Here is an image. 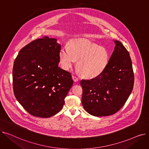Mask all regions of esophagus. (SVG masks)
<instances>
[{
    "instance_id": "1",
    "label": "esophagus",
    "mask_w": 149,
    "mask_h": 149,
    "mask_svg": "<svg viewBox=\"0 0 149 149\" xmlns=\"http://www.w3.org/2000/svg\"><path fill=\"white\" fill-rule=\"evenodd\" d=\"M72 79H73V80H74V81H79V78L75 76V75H72Z\"/></svg>"
}]
</instances>
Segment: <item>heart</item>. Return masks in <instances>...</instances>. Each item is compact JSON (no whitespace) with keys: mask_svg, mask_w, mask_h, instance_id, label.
Here are the masks:
<instances>
[{"mask_svg":"<svg viewBox=\"0 0 149 149\" xmlns=\"http://www.w3.org/2000/svg\"><path fill=\"white\" fill-rule=\"evenodd\" d=\"M60 63L66 70L71 68L76 60L81 75L93 78L100 75L106 68L109 54L103 47L86 40H75L69 46H63L59 52Z\"/></svg>","mask_w":149,"mask_h":149,"instance_id":"obj_1","label":"heart"}]
</instances>
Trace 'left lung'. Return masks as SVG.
I'll list each match as a JSON object with an SVG mask.
<instances>
[{"label": "left lung", "instance_id": "8db88e82", "mask_svg": "<svg viewBox=\"0 0 149 149\" xmlns=\"http://www.w3.org/2000/svg\"><path fill=\"white\" fill-rule=\"evenodd\" d=\"M103 71L91 80H81V103L89 114L109 116L120 110L133 90L134 74L130 54L118 40Z\"/></svg>", "mask_w": 149, "mask_h": 149}]
</instances>
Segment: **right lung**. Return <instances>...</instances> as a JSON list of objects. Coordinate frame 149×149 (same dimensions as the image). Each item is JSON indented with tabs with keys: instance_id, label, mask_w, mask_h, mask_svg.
I'll return each instance as SVG.
<instances>
[{
	"instance_id": "1",
	"label": "right lung",
	"mask_w": 149,
	"mask_h": 149,
	"mask_svg": "<svg viewBox=\"0 0 149 149\" xmlns=\"http://www.w3.org/2000/svg\"><path fill=\"white\" fill-rule=\"evenodd\" d=\"M61 45L44 37L20 49L14 60V95L31 115L49 118L58 113L73 84L71 74L58 66Z\"/></svg>"
}]
</instances>
